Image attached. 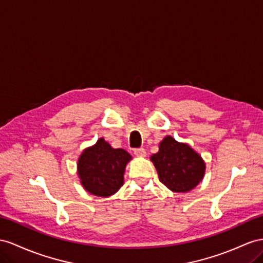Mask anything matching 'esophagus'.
<instances>
[{"mask_svg":"<svg viewBox=\"0 0 263 263\" xmlns=\"http://www.w3.org/2000/svg\"><path fill=\"white\" fill-rule=\"evenodd\" d=\"M133 153L136 154V156L139 157V158H144V157L146 156V152H145V150L143 149V147H139V149H134V150H133Z\"/></svg>","mask_w":263,"mask_h":263,"instance_id":"esophagus-1","label":"esophagus"}]
</instances>
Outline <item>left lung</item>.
Here are the masks:
<instances>
[{
	"label": "left lung",
	"instance_id": "left-lung-1",
	"mask_svg": "<svg viewBox=\"0 0 263 263\" xmlns=\"http://www.w3.org/2000/svg\"><path fill=\"white\" fill-rule=\"evenodd\" d=\"M158 171L159 180L173 192H187L203 179L205 164L201 156L172 137H165L159 152L150 158Z\"/></svg>",
	"mask_w": 263,
	"mask_h": 263
}]
</instances>
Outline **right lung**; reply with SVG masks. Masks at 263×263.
<instances>
[{
	"label": "right lung",
	"mask_w": 263,
	"mask_h": 263,
	"mask_svg": "<svg viewBox=\"0 0 263 263\" xmlns=\"http://www.w3.org/2000/svg\"><path fill=\"white\" fill-rule=\"evenodd\" d=\"M131 156L123 149H113L104 141L87 147L78 162V174L84 189L94 196L109 197L123 184V174Z\"/></svg>",
	"instance_id": "obj_1"
}]
</instances>
